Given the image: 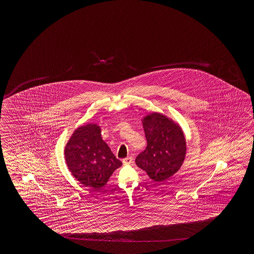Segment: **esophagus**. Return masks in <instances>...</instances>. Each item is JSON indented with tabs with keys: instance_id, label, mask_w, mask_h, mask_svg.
Masks as SVG:
<instances>
[{
	"instance_id": "obj_1",
	"label": "esophagus",
	"mask_w": 254,
	"mask_h": 254,
	"mask_svg": "<svg viewBox=\"0 0 254 254\" xmlns=\"http://www.w3.org/2000/svg\"><path fill=\"white\" fill-rule=\"evenodd\" d=\"M132 158L131 157H127V158H125L123 160V162H124V164L125 165H128V164H130V163H132Z\"/></svg>"
}]
</instances>
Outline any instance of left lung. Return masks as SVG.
Wrapping results in <instances>:
<instances>
[{
	"label": "left lung",
	"mask_w": 254,
	"mask_h": 254,
	"mask_svg": "<svg viewBox=\"0 0 254 254\" xmlns=\"http://www.w3.org/2000/svg\"><path fill=\"white\" fill-rule=\"evenodd\" d=\"M147 147L135 163L156 183L171 178L184 164L187 145L184 130L176 121L152 112L141 119Z\"/></svg>",
	"instance_id": "obj_1"
}]
</instances>
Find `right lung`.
Masks as SVG:
<instances>
[{"mask_svg":"<svg viewBox=\"0 0 254 254\" xmlns=\"http://www.w3.org/2000/svg\"><path fill=\"white\" fill-rule=\"evenodd\" d=\"M101 133L98 124L81 125L70 135L64 147L65 162L72 176L95 190L103 188L114 171L123 165Z\"/></svg>","mask_w":254,"mask_h":254,"instance_id":"obj_1","label":"right lung"}]
</instances>
